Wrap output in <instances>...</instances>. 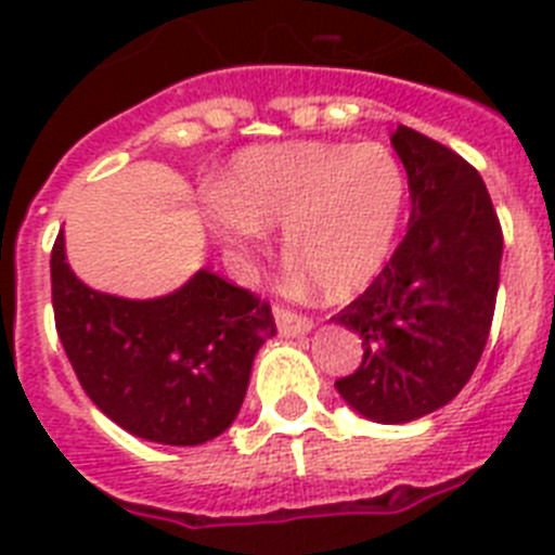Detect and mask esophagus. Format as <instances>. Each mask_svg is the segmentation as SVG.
Returning <instances> with one entry per match:
<instances>
[{
	"label": "esophagus",
	"mask_w": 555,
	"mask_h": 555,
	"mask_svg": "<svg viewBox=\"0 0 555 555\" xmlns=\"http://www.w3.org/2000/svg\"><path fill=\"white\" fill-rule=\"evenodd\" d=\"M273 318H276L279 332L287 334V337L289 334H293V337H296V334H307L309 328L314 326L312 318H307V314H301V312H293V309H284V307L273 309Z\"/></svg>",
	"instance_id": "1"
}]
</instances>
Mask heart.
I'll return each instance as SVG.
<instances>
[{
  "instance_id": "obj_1",
  "label": "heart",
  "mask_w": 555,
  "mask_h": 555,
  "mask_svg": "<svg viewBox=\"0 0 555 555\" xmlns=\"http://www.w3.org/2000/svg\"><path fill=\"white\" fill-rule=\"evenodd\" d=\"M406 207V177L382 143L296 141L232 159L204 223L232 262H248L282 227V248L328 298L362 293L387 266Z\"/></svg>"
}]
</instances>
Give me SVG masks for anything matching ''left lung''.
Returning a JSON list of instances; mask_svg holds the SVG:
<instances>
[{
  "label": "left lung",
  "instance_id": "left-lung-1",
  "mask_svg": "<svg viewBox=\"0 0 555 555\" xmlns=\"http://www.w3.org/2000/svg\"><path fill=\"white\" fill-rule=\"evenodd\" d=\"M412 196L403 241L334 323L362 339V364L334 387L373 423L437 412L470 382L501 282L503 232L487 184L456 152L409 127L389 134Z\"/></svg>",
  "mask_w": 555,
  "mask_h": 555
}]
</instances>
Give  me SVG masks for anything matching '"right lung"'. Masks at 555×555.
I'll use <instances>...</instances> for the list:
<instances>
[{
	"label": "right lung",
	"mask_w": 555,
	"mask_h": 555,
	"mask_svg": "<svg viewBox=\"0 0 555 555\" xmlns=\"http://www.w3.org/2000/svg\"><path fill=\"white\" fill-rule=\"evenodd\" d=\"M57 337L93 403L134 437L202 446L237 417L259 346L276 334L271 304L209 271L163 298L91 289L52 248Z\"/></svg>",
	"instance_id": "1"
}]
</instances>
